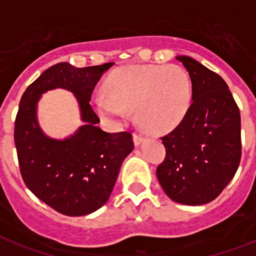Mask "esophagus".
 Returning <instances> with one entry per match:
<instances>
[{
  "label": "esophagus",
  "instance_id": "obj_1",
  "mask_svg": "<svg viewBox=\"0 0 256 256\" xmlns=\"http://www.w3.org/2000/svg\"><path fill=\"white\" fill-rule=\"evenodd\" d=\"M132 139H134L135 146H139L142 143V142L144 140V138H143V136H142L140 134H136V132H134V135H132Z\"/></svg>",
  "mask_w": 256,
  "mask_h": 256
}]
</instances>
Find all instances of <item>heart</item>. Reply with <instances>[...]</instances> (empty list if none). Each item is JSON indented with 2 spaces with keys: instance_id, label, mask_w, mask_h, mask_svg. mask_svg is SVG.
Returning a JSON list of instances; mask_svg holds the SVG:
<instances>
[{
  "instance_id": "obj_1",
  "label": "heart",
  "mask_w": 256,
  "mask_h": 256,
  "mask_svg": "<svg viewBox=\"0 0 256 256\" xmlns=\"http://www.w3.org/2000/svg\"><path fill=\"white\" fill-rule=\"evenodd\" d=\"M104 94L91 100L102 117H124L134 110L144 132L164 135L174 130L188 114L192 98L191 80L176 65H130L112 72Z\"/></svg>"
}]
</instances>
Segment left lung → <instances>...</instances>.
<instances>
[{"label": "left lung", "mask_w": 256, "mask_h": 256, "mask_svg": "<svg viewBox=\"0 0 256 256\" xmlns=\"http://www.w3.org/2000/svg\"><path fill=\"white\" fill-rule=\"evenodd\" d=\"M188 72L192 102L184 121L161 138L166 151L156 176L172 200L210 203L232 181L241 161V116L220 75L188 56L176 57Z\"/></svg>", "instance_id": "1"}]
</instances>
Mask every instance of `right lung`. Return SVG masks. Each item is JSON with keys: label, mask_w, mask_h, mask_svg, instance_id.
<instances>
[{"label": "right lung", "mask_w": 256, "mask_h": 256, "mask_svg": "<svg viewBox=\"0 0 256 256\" xmlns=\"http://www.w3.org/2000/svg\"><path fill=\"white\" fill-rule=\"evenodd\" d=\"M113 64L74 68L61 62L27 87L15 118L14 142L26 186L45 204L66 216L92 214L108 202L122 161L134 150L132 132H105L90 105L94 88ZM65 88L76 95L85 124L57 141L37 124L36 109L44 92Z\"/></svg>", "instance_id": "obj_1"}]
</instances>
